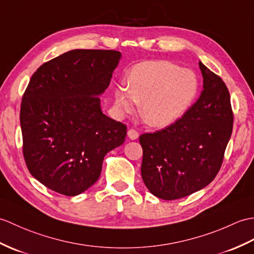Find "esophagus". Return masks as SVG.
<instances>
[{
  "label": "esophagus",
  "mask_w": 254,
  "mask_h": 254,
  "mask_svg": "<svg viewBox=\"0 0 254 254\" xmlns=\"http://www.w3.org/2000/svg\"><path fill=\"white\" fill-rule=\"evenodd\" d=\"M127 136H128L129 139H132V140L137 139L138 138V132L135 131L134 128H129L127 131Z\"/></svg>",
  "instance_id": "1"
}]
</instances>
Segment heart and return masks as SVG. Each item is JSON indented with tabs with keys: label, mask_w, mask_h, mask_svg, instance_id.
Returning a JSON list of instances; mask_svg holds the SVG:
<instances>
[{
	"label": "heart",
	"mask_w": 254,
	"mask_h": 254,
	"mask_svg": "<svg viewBox=\"0 0 254 254\" xmlns=\"http://www.w3.org/2000/svg\"><path fill=\"white\" fill-rule=\"evenodd\" d=\"M199 92V79L191 69L170 61H149L135 64L114 90V106L120 116L131 115L141 105V117L148 125H173L191 107Z\"/></svg>",
	"instance_id": "b5f03b06"
}]
</instances>
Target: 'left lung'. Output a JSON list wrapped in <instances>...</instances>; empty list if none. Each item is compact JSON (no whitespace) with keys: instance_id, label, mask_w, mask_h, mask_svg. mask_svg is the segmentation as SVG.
I'll use <instances>...</instances> for the list:
<instances>
[{"instance_id":"8db88e82","label":"left lung","mask_w":254,"mask_h":254,"mask_svg":"<svg viewBox=\"0 0 254 254\" xmlns=\"http://www.w3.org/2000/svg\"><path fill=\"white\" fill-rule=\"evenodd\" d=\"M203 90L180 120L139 136L141 179L154 196L175 200L202 190L214 180L233 132L227 87L199 62Z\"/></svg>"}]
</instances>
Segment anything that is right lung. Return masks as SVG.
<instances>
[{
	"label": "right lung",
	"instance_id": "add662e5",
	"mask_svg": "<svg viewBox=\"0 0 254 254\" xmlns=\"http://www.w3.org/2000/svg\"><path fill=\"white\" fill-rule=\"evenodd\" d=\"M118 51L72 50L31 76L20 107L29 172L50 190L76 196L96 183L105 156L127 127L103 114L99 96L121 60Z\"/></svg>",
	"mask_w": 254,
	"mask_h": 254
}]
</instances>
